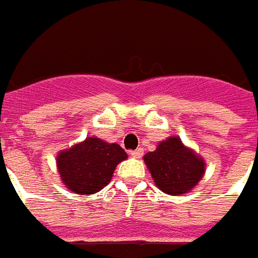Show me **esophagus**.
Returning a JSON list of instances; mask_svg holds the SVG:
<instances>
[{"instance_id": "1", "label": "esophagus", "mask_w": 258, "mask_h": 258, "mask_svg": "<svg viewBox=\"0 0 258 258\" xmlns=\"http://www.w3.org/2000/svg\"><path fill=\"white\" fill-rule=\"evenodd\" d=\"M130 154L133 157H136V158H140V157H143V154H144V150H143V148H137V150L131 151Z\"/></svg>"}]
</instances>
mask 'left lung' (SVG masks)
<instances>
[{
    "instance_id": "8db88e82",
    "label": "left lung",
    "mask_w": 258,
    "mask_h": 258,
    "mask_svg": "<svg viewBox=\"0 0 258 258\" xmlns=\"http://www.w3.org/2000/svg\"><path fill=\"white\" fill-rule=\"evenodd\" d=\"M156 185L167 194L188 192L204 174V161L182 146L181 140L170 137L156 151L144 156Z\"/></svg>"
}]
</instances>
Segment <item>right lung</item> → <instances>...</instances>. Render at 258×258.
<instances>
[{"mask_svg":"<svg viewBox=\"0 0 258 258\" xmlns=\"http://www.w3.org/2000/svg\"><path fill=\"white\" fill-rule=\"evenodd\" d=\"M125 158L127 153L118 144L90 137L61 151L57 164L61 180L70 190L77 194H93L110 182L117 164Z\"/></svg>","mask_w":258,"mask_h":258,"instance_id":"obj_1","label":"right lung"}]
</instances>
